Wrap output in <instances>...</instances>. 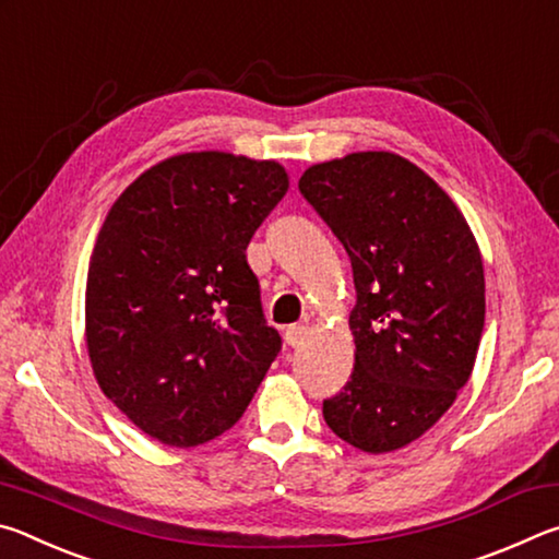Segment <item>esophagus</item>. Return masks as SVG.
Returning a JSON list of instances; mask_svg holds the SVG:
<instances>
[{"label":"esophagus","mask_w":559,"mask_h":559,"mask_svg":"<svg viewBox=\"0 0 559 559\" xmlns=\"http://www.w3.org/2000/svg\"><path fill=\"white\" fill-rule=\"evenodd\" d=\"M308 335H310V328H308L306 323L290 325V328L286 330V343H288L290 347H298V345H302V340H306Z\"/></svg>","instance_id":"esophagus-1"}]
</instances>
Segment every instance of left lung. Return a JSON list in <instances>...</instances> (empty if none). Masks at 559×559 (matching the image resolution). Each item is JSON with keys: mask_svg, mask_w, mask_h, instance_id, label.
I'll list each match as a JSON object with an SVG mask.
<instances>
[{"mask_svg": "<svg viewBox=\"0 0 559 559\" xmlns=\"http://www.w3.org/2000/svg\"><path fill=\"white\" fill-rule=\"evenodd\" d=\"M300 194L345 246L355 370L323 402L349 447L390 453L429 431L468 382L486 318L484 261L433 179L384 150L308 167Z\"/></svg>", "mask_w": 559, "mask_h": 559, "instance_id": "left-lung-1", "label": "left lung"}]
</instances>
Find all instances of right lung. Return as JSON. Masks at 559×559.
<instances>
[{
  "label": "right lung",
  "mask_w": 559,
  "mask_h": 559,
  "mask_svg": "<svg viewBox=\"0 0 559 559\" xmlns=\"http://www.w3.org/2000/svg\"><path fill=\"white\" fill-rule=\"evenodd\" d=\"M288 192L276 159H163L103 222L86 345L103 394L147 437L200 447L231 429L281 349L246 246Z\"/></svg>",
  "instance_id": "obj_1"
}]
</instances>
